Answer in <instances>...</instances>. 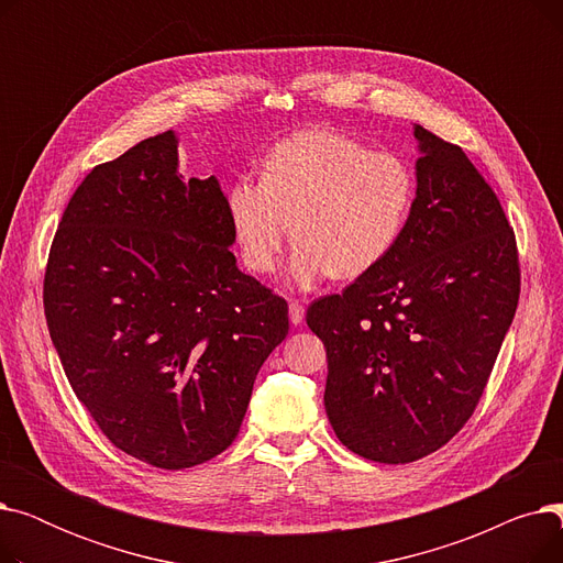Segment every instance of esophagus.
Returning <instances> with one entry per match:
<instances>
[{
    "label": "esophagus",
    "instance_id": "esophagus-1",
    "mask_svg": "<svg viewBox=\"0 0 563 563\" xmlns=\"http://www.w3.org/2000/svg\"><path fill=\"white\" fill-rule=\"evenodd\" d=\"M303 317H306L303 306L299 301H289V321H291V327H301Z\"/></svg>",
    "mask_w": 563,
    "mask_h": 563
}]
</instances>
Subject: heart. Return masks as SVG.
<instances>
[{
    "instance_id": "1",
    "label": "heart",
    "mask_w": 563,
    "mask_h": 563,
    "mask_svg": "<svg viewBox=\"0 0 563 563\" xmlns=\"http://www.w3.org/2000/svg\"><path fill=\"white\" fill-rule=\"evenodd\" d=\"M412 202L416 175L406 159L333 130L287 136L266 155L262 180H236L225 198L236 246L255 274L276 269L294 230V289L372 272L399 244Z\"/></svg>"
}]
</instances>
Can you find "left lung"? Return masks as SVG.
Here are the masks:
<instances>
[{"label": "left lung", "instance_id": "1", "mask_svg": "<svg viewBox=\"0 0 563 563\" xmlns=\"http://www.w3.org/2000/svg\"><path fill=\"white\" fill-rule=\"evenodd\" d=\"M416 202L395 251L308 308L327 346L323 406L344 448L378 463L440 450L470 420L520 294L516 236L459 145L412 125Z\"/></svg>", "mask_w": 563, "mask_h": 563}]
</instances>
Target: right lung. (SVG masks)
Listing matches in <instances>:
<instances>
[{
  "label": "right lung",
  "mask_w": 563,
  "mask_h": 563,
  "mask_svg": "<svg viewBox=\"0 0 563 563\" xmlns=\"http://www.w3.org/2000/svg\"><path fill=\"white\" fill-rule=\"evenodd\" d=\"M173 130L96 166L45 272V317L77 399L125 454L183 470L221 454L289 331L236 266L217 177L185 180Z\"/></svg>",
  "instance_id": "obj_1"
}]
</instances>
